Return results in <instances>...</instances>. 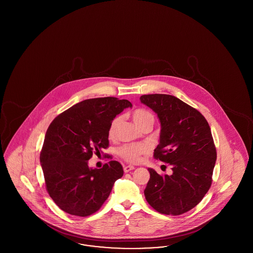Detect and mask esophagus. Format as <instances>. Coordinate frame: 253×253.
<instances>
[{"mask_svg":"<svg viewBox=\"0 0 253 253\" xmlns=\"http://www.w3.org/2000/svg\"><path fill=\"white\" fill-rule=\"evenodd\" d=\"M123 169H124V172H129L130 170H132V169H134V167L133 166H131V165H128V166H124L123 167Z\"/></svg>","mask_w":253,"mask_h":253,"instance_id":"obj_1","label":"esophagus"}]
</instances>
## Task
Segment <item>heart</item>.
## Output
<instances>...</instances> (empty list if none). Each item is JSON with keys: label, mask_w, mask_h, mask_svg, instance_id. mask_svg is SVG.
I'll use <instances>...</instances> for the list:
<instances>
[{"label": "heart", "mask_w": 253, "mask_h": 253, "mask_svg": "<svg viewBox=\"0 0 253 253\" xmlns=\"http://www.w3.org/2000/svg\"><path fill=\"white\" fill-rule=\"evenodd\" d=\"M132 120L139 128L144 126L145 124H152L153 125L155 119L151 112L144 108L135 109L132 114ZM121 122L120 117H116L110 123L108 128V136L109 138L115 137L116 131L119 127ZM148 152V147L144 144H128L120 147L119 155L124 161L130 163H137L141 161L143 155H146Z\"/></svg>", "instance_id": "1"}]
</instances>
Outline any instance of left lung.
Returning a JSON list of instances; mask_svg holds the SVG:
<instances>
[{"instance_id": "left-lung-1", "label": "left lung", "mask_w": 253, "mask_h": 253, "mask_svg": "<svg viewBox=\"0 0 253 253\" xmlns=\"http://www.w3.org/2000/svg\"><path fill=\"white\" fill-rule=\"evenodd\" d=\"M143 104L161 121L160 144L154 158L171 166V175L148 169V204L160 213L177 216L196 207L212 183L217 158L210 125L199 110L169 94H145Z\"/></svg>"}]
</instances>
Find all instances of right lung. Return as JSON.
<instances>
[{
    "mask_svg": "<svg viewBox=\"0 0 253 253\" xmlns=\"http://www.w3.org/2000/svg\"><path fill=\"white\" fill-rule=\"evenodd\" d=\"M131 107L117 97L86 99L57 116L46 131L40 155L46 190L69 214L86 217L99 211L113 184L123 175L110 161L90 169L88 161L109 146L108 128L116 116Z\"/></svg>",
    "mask_w": 253,
    "mask_h": 253,
    "instance_id": "add662e5",
    "label": "right lung"
}]
</instances>
